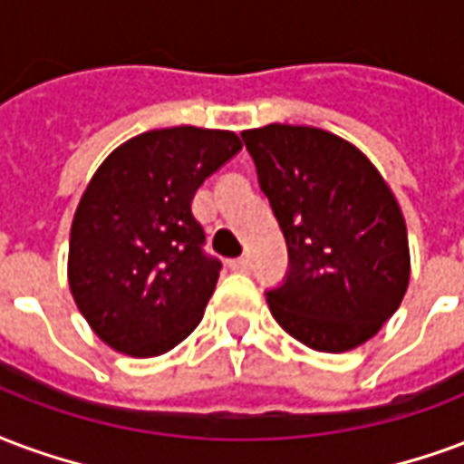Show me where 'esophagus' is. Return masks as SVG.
<instances>
[{
    "instance_id": "esophagus-1",
    "label": "esophagus",
    "mask_w": 464,
    "mask_h": 464,
    "mask_svg": "<svg viewBox=\"0 0 464 464\" xmlns=\"http://www.w3.org/2000/svg\"><path fill=\"white\" fill-rule=\"evenodd\" d=\"M249 266H252L249 256H237V259H229V269H232V272H246Z\"/></svg>"
}]
</instances>
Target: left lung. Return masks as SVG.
Wrapping results in <instances>:
<instances>
[{"mask_svg":"<svg viewBox=\"0 0 464 464\" xmlns=\"http://www.w3.org/2000/svg\"><path fill=\"white\" fill-rule=\"evenodd\" d=\"M289 249V276L266 292L289 336L321 353L366 343L411 282L403 212L373 162L339 135L269 123L242 133Z\"/></svg>","mask_w":464,"mask_h":464,"instance_id":"1","label":"left lung"}]
</instances>
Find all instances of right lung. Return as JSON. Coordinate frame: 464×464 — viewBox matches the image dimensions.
<instances>
[{"label":"right lung","instance_id":"obj_1","mask_svg":"<svg viewBox=\"0 0 464 464\" xmlns=\"http://www.w3.org/2000/svg\"><path fill=\"white\" fill-rule=\"evenodd\" d=\"M232 130L175 125L118 145L71 222L69 286L98 339L125 356H160L190 336L219 279L202 252L192 198L239 153Z\"/></svg>","mask_w":464,"mask_h":464}]
</instances>
